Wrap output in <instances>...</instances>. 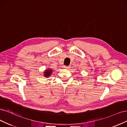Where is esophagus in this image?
<instances>
[{
	"label": "esophagus",
	"mask_w": 127,
	"mask_h": 127,
	"mask_svg": "<svg viewBox=\"0 0 127 127\" xmlns=\"http://www.w3.org/2000/svg\"><path fill=\"white\" fill-rule=\"evenodd\" d=\"M64 68H66V69H69L70 68V66H66V65H65L63 67Z\"/></svg>",
	"instance_id": "1"
}]
</instances>
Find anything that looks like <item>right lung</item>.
<instances>
[{"mask_svg":"<svg viewBox=\"0 0 127 127\" xmlns=\"http://www.w3.org/2000/svg\"><path fill=\"white\" fill-rule=\"evenodd\" d=\"M52 71L53 70H52L51 69H47V70H46L44 73V76L45 77H48L51 74Z\"/></svg>","mask_w":127,"mask_h":127,"instance_id":"add662e5","label":"right lung"}]
</instances>
